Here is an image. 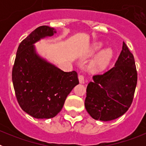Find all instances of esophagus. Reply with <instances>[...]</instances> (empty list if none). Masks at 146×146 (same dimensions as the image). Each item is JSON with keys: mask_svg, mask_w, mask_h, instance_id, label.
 <instances>
[{"mask_svg": "<svg viewBox=\"0 0 146 146\" xmlns=\"http://www.w3.org/2000/svg\"><path fill=\"white\" fill-rule=\"evenodd\" d=\"M78 78H79V81H80V82L81 84H84V83H85L84 75H82V74H81V75H79Z\"/></svg>", "mask_w": 146, "mask_h": 146, "instance_id": "1", "label": "esophagus"}]
</instances>
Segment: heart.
I'll list each match as a JSON object with an SVG mask.
<instances>
[{
    "label": "heart",
    "instance_id": "b5f03b06",
    "mask_svg": "<svg viewBox=\"0 0 146 146\" xmlns=\"http://www.w3.org/2000/svg\"><path fill=\"white\" fill-rule=\"evenodd\" d=\"M103 46H104V44L102 42H97V43L94 44V46H93V51L96 52V51L101 50L103 47ZM113 56V49L108 47V48L105 49V50H102V52H99V55L96 56V59H95V64L98 66H106L110 62Z\"/></svg>",
    "mask_w": 146,
    "mask_h": 146
}]
</instances>
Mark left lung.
Returning a JSON list of instances; mask_svg holds the SVG:
<instances>
[{
    "mask_svg": "<svg viewBox=\"0 0 146 146\" xmlns=\"http://www.w3.org/2000/svg\"><path fill=\"white\" fill-rule=\"evenodd\" d=\"M86 89L85 107L95 120L109 121L123 115L131 106L137 81L134 56L123 42L115 66L93 76Z\"/></svg>",
    "mask_w": 146,
    "mask_h": 146,
    "instance_id": "obj_1",
    "label": "left lung"
}]
</instances>
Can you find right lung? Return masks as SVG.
<instances>
[{
  "label": "right lung",
  "mask_w": 146,
  "mask_h": 146,
  "mask_svg": "<svg viewBox=\"0 0 146 146\" xmlns=\"http://www.w3.org/2000/svg\"><path fill=\"white\" fill-rule=\"evenodd\" d=\"M56 33L53 28L42 25L20 44L12 69V82L23 110L38 119L55 117L65 100L79 84L75 71L65 72L42 58L34 44Z\"/></svg>",
  "instance_id": "1"
}]
</instances>
